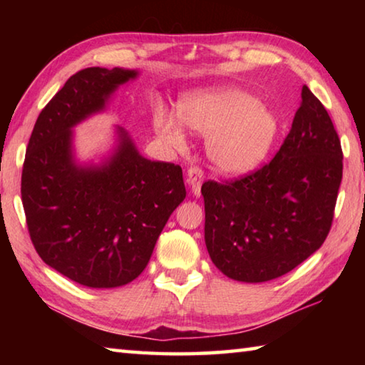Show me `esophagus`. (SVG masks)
Wrapping results in <instances>:
<instances>
[{"instance_id":"obj_1","label":"esophagus","mask_w":365,"mask_h":365,"mask_svg":"<svg viewBox=\"0 0 365 365\" xmlns=\"http://www.w3.org/2000/svg\"><path fill=\"white\" fill-rule=\"evenodd\" d=\"M202 180H205V172H202L201 168H197V165H191V168H188L187 182H188L190 188H191V191H193L195 196L201 195Z\"/></svg>"}]
</instances>
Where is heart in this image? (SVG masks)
<instances>
[{
  "instance_id": "obj_1",
  "label": "heart",
  "mask_w": 365,
  "mask_h": 365,
  "mask_svg": "<svg viewBox=\"0 0 365 365\" xmlns=\"http://www.w3.org/2000/svg\"><path fill=\"white\" fill-rule=\"evenodd\" d=\"M180 120L190 130L209 138V158L230 174L256 168L277 135L275 115L256 96L237 88L187 96L180 103ZM154 128L165 145L174 150L185 148L183 125L177 117L158 110Z\"/></svg>"
}]
</instances>
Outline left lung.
Here are the masks:
<instances>
[{
	"mask_svg": "<svg viewBox=\"0 0 365 365\" xmlns=\"http://www.w3.org/2000/svg\"><path fill=\"white\" fill-rule=\"evenodd\" d=\"M301 98L270 163L233 180L202 183L206 246L228 279L259 283L285 275L330 232L343 178L341 141L306 85Z\"/></svg>",
	"mask_w": 365,
	"mask_h": 365,
	"instance_id": "8db88e82",
	"label": "left lung"
}]
</instances>
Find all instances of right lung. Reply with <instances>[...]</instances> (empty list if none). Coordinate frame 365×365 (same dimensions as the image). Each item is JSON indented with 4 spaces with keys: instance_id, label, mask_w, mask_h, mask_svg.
<instances>
[{
    "instance_id": "right-lung-1",
    "label": "right lung",
    "mask_w": 365,
    "mask_h": 365,
    "mask_svg": "<svg viewBox=\"0 0 365 365\" xmlns=\"http://www.w3.org/2000/svg\"><path fill=\"white\" fill-rule=\"evenodd\" d=\"M135 76L117 67L73 73L41 109L24 160L21 195L35 251L49 267L90 288L137 279L187 195L180 165L141 158L123 130L106 165L73 164L71 128Z\"/></svg>"
}]
</instances>
